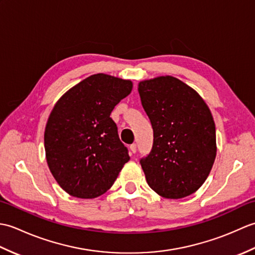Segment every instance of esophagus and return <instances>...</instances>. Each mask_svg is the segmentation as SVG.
Segmentation results:
<instances>
[{
  "mask_svg": "<svg viewBox=\"0 0 255 255\" xmlns=\"http://www.w3.org/2000/svg\"><path fill=\"white\" fill-rule=\"evenodd\" d=\"M129 149H130V152H131V153H136V151H137V144H136V143L130 144V147H129Z\"/></svg>",
  "mask_w": 255,
  "mask_h": 255,
  "instance_id": "obj_1",
  "label": "esophagus"
}]
</instances>
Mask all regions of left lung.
<instances>
[{
  "label": "left lung",
  "instance_id": "8db88e82",
  "mask_svg": "<svg viewBox=\"0 0 255 255\" xmlns=\"http://www.w3.org/2000/svg\"><path fill=\"white\" fill-rule=\"evenodd\" d=\"M138 92L153 128V147L140 160L148 185L178 199L203 185L217 153L213 115L203 97L171 75L140 81Z\"/></svg>",
  "mask_w": 255,
  "mask_h": 255
}]
</instances>
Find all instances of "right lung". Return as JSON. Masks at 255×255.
Segmentation results:
<instances>
[{
	"instance_id": "add662e5",
	"label": "right lung",
	"mask_w": 255,
	"mask_h": 255,
	"mask_svg": "<svg viewBox=\"0 0 255 255\" xmlns=\"http://www.w3.org/2000/svg\"><path fill=\"white\" fill-rule=\"evenodd\" d=\"M131 90L130 80L97 73L67 91L53 106L44 134L46 160L71 196H101L130 159L110 116Z\"/></svg>"
}]
</instances>
